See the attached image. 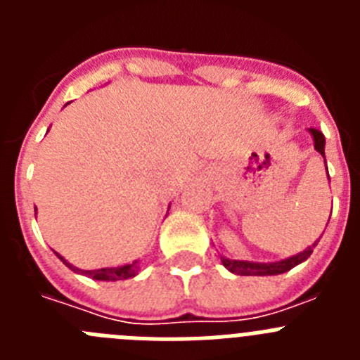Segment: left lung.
<instances>
[{"mask_svg": "<svg viewBox=\"0 0 360 360\" xmlns=\"http://www.w3.org/2000/svg\"><path fill=\"white\" fill-rule=\"evenodd\" d=\"M308 133H310L311 139H314V149H316L321 157L324 158V165H326V157H324V144H326V141H324V135L319 131V129H314V128H308ZM326 173H328V167H326ZM321 236H323V234H321ZM319 240H317L316 243H311L310 247H307L303 252L294 254V256L285 257V259H279V262L259 263V262H243V259H229V257L225 256H219V257H221V263H224L225 269L236 276H278V274H285V272L292 270L294 266H297L299 263L307 262L308 257H310V254L314 252V249H316V245L319 243Z\"/></svg>", "mask_w": 360, "mask_h": 360, "instance_id": "8db88e82", "label": "left lung"}]
</instances>
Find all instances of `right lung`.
<instances>
[{"instance_id":"1","label":"right lung","mask_w":360,"mask_h":360,"mask_svg":"<svg viewBox=\"0 0 360 360\" xmlns=\"http://www.w3.org/2000/svg\"><path fill=\"white\" fill-rule=\"evenodd\" d=\"M56 256L59 257V259H61L70 270H73L75 274L88 276V278L95 279V281H124V279L135 278V276L139 274V270H141V263H139L141 259H135V262L126 263V265H120V266H106V269H97V270H81L77 269V266H73L70 262H66L61 254L56 252Z\"/></svg>"}]
</instances>
